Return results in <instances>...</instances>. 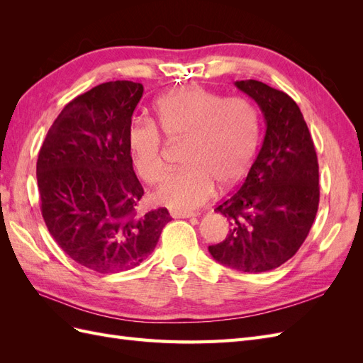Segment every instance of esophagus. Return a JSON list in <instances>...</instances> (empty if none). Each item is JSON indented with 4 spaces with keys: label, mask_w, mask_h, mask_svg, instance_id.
Masks as SVG:
<instances>
[{
    "label": "esophagus",
    "mask_w": 363,
    "mask_h": 363,
    "mask_svg": "<svg viewBox=\"0 0 363 363\" xmlns=\"http://www.w3.org/2000/svg\"><path fill=\"white\" fill-rule=\"evenodd\" d=\"M172 218H194L196 216L194 212H171Z\"/></svg>",
    "instance_id": "1"
}]
</instances>
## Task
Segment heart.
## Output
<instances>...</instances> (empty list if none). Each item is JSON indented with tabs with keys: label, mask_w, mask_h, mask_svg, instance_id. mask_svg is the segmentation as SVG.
<instances>
[{
	"label": "heart",
	"mask_w": 363,
	"mask_h": 363,
	"mask_svg": "<svg viewBox=\"0 0 363 363\" xmlns=\"http://www.w3.org/2000/svg\"><path fill=\"white\" fill-rule=\"evenodd\" d=\"M155 115L164 136L184 139L186 163L159 186L155 195L159 204L192 211L212 199L216 183L227 189L244 177L259 142L257 111L247 98H223L201 86H188L160 96ZM127 144L139 177L157 183L167 171L157 127L150 121H133Z\"/></svg>",
	"instance_id": "obj_1"
}]
</instances>
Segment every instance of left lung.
<instances>
[{"instance_id": "left-lung-1", "label": "left lung", "mask_w": 363, "mask_h": 363, "mask_svg": "<svg viewBox=\"0 0 363 363\" xmlns=\"http://www.w3.org/2000/svg\"><path fill=\"white\" fill-rule=\"evenodd\" d=\"M235 86L256 101L267 131L240 188L215 208L232 228L208 252L232 269L265 272L289 260L309 235L320 204L318 159L300 107L288 94L257 80Z\"/></svg>"}]
</instances>
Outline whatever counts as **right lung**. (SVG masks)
Here are the masks:
<instances>
[{
  "mask_svg": "<svg viewBox=\"0 0 363 363\" xmlns=\"http://www.w3.org/2000/svg\"><path fill=\"white\" fill-rule=\"evenodd\" d=\"M144 86L98 84L63 107L39 151L43 221L79 265L101 274L136 268L156 248L171 216L138 215L144 188L133 171L127 128Z\"/></svg>",
  "mask_w": 363,
  "mask_h": 363,
  "instance_id": "add662e5",
  "label": "right lung"
}]
</instances>
